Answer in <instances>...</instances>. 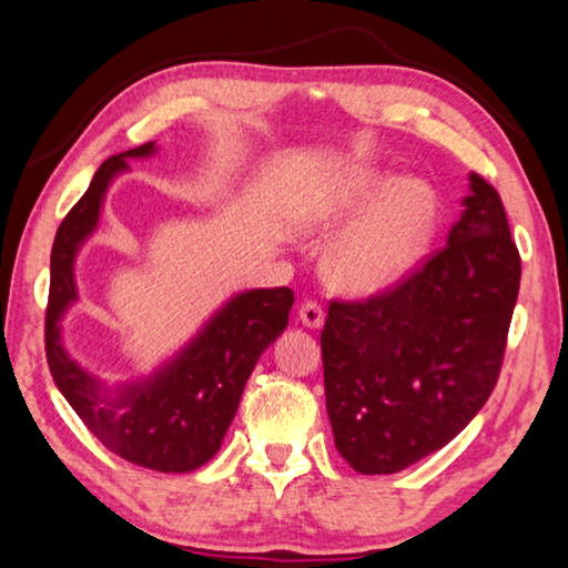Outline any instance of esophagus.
Instances as JSON below:
<instances>
[{
	"label": "esophagus",
	"mask_w": 568,
	"mask_h": 568,
	"mask_svg": "<svg viewBox=\"0 0 568 568\" xmlns=\"http://www.w3.org/2000/svg\"><path fill=\"white\" fill-rule=\"evenodd\" d=\"M300 320H302V324H306V327H312V329L322 327V322H324V306H322L317 300H306V302H302V306H300Z\"/></svg>",
	"instance_id": "esophagus-1"
}]
</instances>
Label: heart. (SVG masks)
Instances as JSON below:
<instances>
[{
    "label": "heart",
    "instance_id": "obj_1",
    "mask_svg": "<svg viewBox=\"0 0 568 568\" xmlns=\"http://www.w3.org/2000/svg\"><path fill=\"white\" fill-rule=\"evenodd\" d=\"M375 200L373 204L371 201ZM324 256V272L347 292L372 294L397 284L420 262L438 229V193L427 181H393L379 171H357L322 209V221H339L365 209Z\"/></svg>",
    "mask_w": 568,
    "mask_h": 568
}]
</instances>
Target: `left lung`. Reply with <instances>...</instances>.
<instances>
[{
  "instance_id": "left-lung-1",
  "label": "left lung",
  "mask_w": 568,
  "mask_h": 568,
  "mask_svg": "<svg viewBox=\"0 0 568 568\" xmlns=\"http://www.w3.org/2000/svg\"><path fill=\"white\" fill-rule=\"evenodd\" d=\"M448 244L367 300H332L322 329L334 445L383 476L448 445L498 383L520 256L498 191L470 173Z\"/></svg>"
}]
</instances>
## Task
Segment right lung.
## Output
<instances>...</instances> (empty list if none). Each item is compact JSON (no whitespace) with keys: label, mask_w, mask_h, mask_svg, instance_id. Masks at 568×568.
<instances>
[{"label":"right lung","mask_w":568,"mask_h":568,"mask_svg":"<svg viewBox=\"0 0 568 568\" xmlns=\"http://www.w3.org/2000/svg\"><path fill=\"white\" fill-rule=\"evenodd\" d=\"M153 151V143H145L110 155L85 196L62 219L50 256L44 352L54 385L110 453L141 468L189 473L219 453L251 369L290 324L294 292L278 286L239 294L155 377L125 387L118 399L100 395L95 379L62 349L58 322L64 306L78 300L72 258L82 239L98 226L110 179L125 169L128 158Z\"/></svg>","instance_id":"1"}]
</instances>
